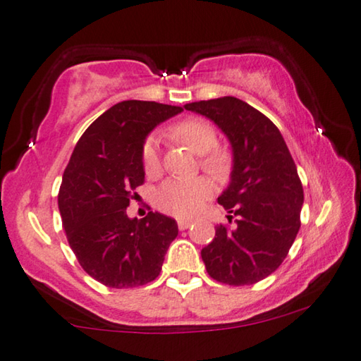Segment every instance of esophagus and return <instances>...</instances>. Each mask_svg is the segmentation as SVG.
Wrapping results in <instances>:
<instances>
[{
	"mask_svg": "<svg viewBox=\"0 0 361 361\" xmlns=\"http://www.w3.org/2000/svg\"><path fill=\"white\" fill-rule=\"evenodd\" d=\"M191 225V220H188V219H178V228L180 230H186L188 227H190Z\"/></svg>",
	"mask_w": 361,
	"mask_h": 361,
	"instance_id": "34e87169",
	"label": "esophagus"
}]
</instances>
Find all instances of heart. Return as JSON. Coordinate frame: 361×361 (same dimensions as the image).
I'll use <instances>...</instances> for the list:
<instances>
[{
	"instance_id": "1",
	"label": "heart",
	"mask_w": 361,
	"mask_h": 361,
	"mask_svg": "<svg viewBox=\"0 0 361 361\" xmlns=\"http://www.w3.org/2000/svg\"><path fill=\"white\" fill-rule=\"evenodd\" d=\"M170 133L196 154L202 155L201 164L212 175L222 176L227 171L228 157L227 154L214 149L217 144V133L207 121L199 120V118H188L171 126ZM142 165L147 175H155L160 169L159 146L154 137H149L144 142ZM212 191V181L204 176L192 180L170 178L162 183V186L155 192V204L164 212L176 215V217H191L211 197Z\"/></svg>"
}]
</instances>
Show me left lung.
<instances>
[{
  "label": "left lung",
  "instance_id": "obj_1",
  "mask_svg": "<svg viewBox=\"0 0 361 361\" xmlns=\"http://www.w3.org/2000/svg\"><path fill=\"white\" fill-rule=\"evenodd\" d=\"M186 110L214 121L232 146L230 183L219 204L235 228L219 225L201 256L214 281L252 285L276 271L300 230L303 186L281 131L236 97L192 102Z\"/></svg>",
  "mask_w": 361,
  "mask_h": 361
}]
</instances>
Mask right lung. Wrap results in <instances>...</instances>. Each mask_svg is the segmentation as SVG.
I'll use <instances>...</instances> for the list:
<instances>
[{
    "instance_id": "1",
    "label": "right lung",
    "mask_w": 361,
    "mask_h": 361,
    "mask_svg": "<svg viewBox=\"0 0 361 361\" xmlns=\"http://www.w3.org/2000/svg\"><path fill=\"white\" fill-rule=\"evenodd\" d=\"M181 111L157 102H120L85 129L64 170L58 207L66 238L84 271L106 287L152 282L178 235L171 217L129 219L126 207L144 183L149 133Z\"/></svg>"
}]
</instances>
